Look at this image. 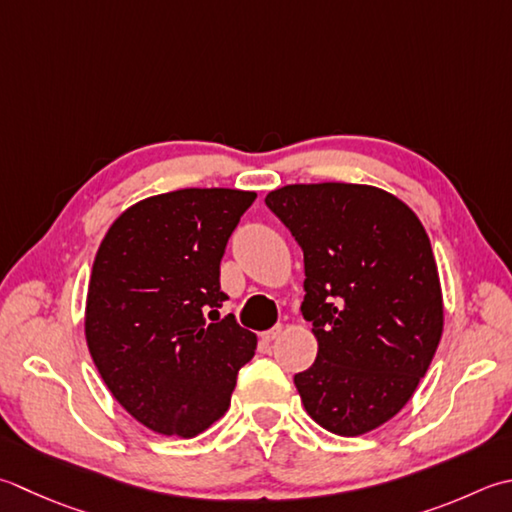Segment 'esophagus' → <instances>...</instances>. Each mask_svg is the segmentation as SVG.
<instances>
[{"label":"esophagus","instance_id":"34e87169","mask_svg":"<svg viewBox=\"0 0 512 512\" xmlns=\"http://www.w3.org/2000/svg\"><path fill=\"white\" fill-rule=\"evenodd\" d=\"M282 333H284V326H275V328L266 330V333H262V339L264 342H273V339H277Z\"/></svg>","mask_w":512,"mask_h":512}]
</instances>
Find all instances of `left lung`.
<instances>
[{
  "label": "left lung",
  "mask_w": 512,
  "mask_h": 512,
  "mask_svg": "<svg viewBox=\"0 0 512 512\" xmlns=\"http://www.w3.org/2000/svg\"><path fill=\"white\" fill-rule=\"evenodd\" d=\"M304 250L302 315L317 359L295 375L315 422L342 437L386 424L413 397L444 330L426 228L368 184H288L266 195Z\"/></svg>",
  "instance_id": "obj_1"
}]
</instances>
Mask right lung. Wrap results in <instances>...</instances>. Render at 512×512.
<instances>
[{
	"label": "right lung",
	"mask_w": 512,
	"mask_h": 512,
	"mask_svg": "<svg viewBox=\"0 0 512 512\" xmlns=\"http://www.w3.org/2000/svg\"><path fill=\"white\" fill-rule=\"evenodd\" d=\"M257 193L182 188L128 206L104 235L90 273L84 333L104 384L139 424L195 437L230 406L257 335L226 302L219 262ZM208 313V317H210Z\"/></svg>",
	"instance_id": "obj_1"
}]
</instances>
